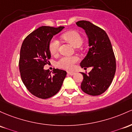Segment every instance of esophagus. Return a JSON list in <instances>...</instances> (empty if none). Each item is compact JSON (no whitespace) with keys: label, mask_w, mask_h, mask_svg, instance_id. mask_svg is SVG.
Listing matches in <instances>:
<instances>
[{"label":"esophagus","mask_w":132,"mask_h":132,"mask_svg":"<svg viewBox=\"0 0 132 132\" xmlns=\"http://www.w3.org/2000/svg\"><path fill=\"white\" fill-rule=\"evenodd\" d=\"M68 73L69 75H71V76H73V75H75V72H73V71H68Z\"/></svg>","instance_id":"1"}]
</instances>
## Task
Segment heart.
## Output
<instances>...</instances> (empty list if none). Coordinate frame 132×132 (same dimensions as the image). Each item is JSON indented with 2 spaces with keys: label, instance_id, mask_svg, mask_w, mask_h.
<instances>
[{
  "label": "heart",
  "instance_id": "b5f03b06",
  "mask_svg": "<svg viewBox=\"0 0 132 132\" xmlns=\"http://www.w3.org/2000/svg\"><path fill=\"white\" fill-rule=\"evenodd\" d=\"M62 37L69 43H71L75 47H79L82 43L81 36L77 31H71L64 33ZM59 42L56 38H53L50 41L49 45L50 53L53 55H56L59 52ZM79 61L78 56H64L57 62V66L61 68L65 69H72L75 66V64Z\"/></svg>",
  "mask_w": 132,
  "mask_h": 132
}]
</instances>
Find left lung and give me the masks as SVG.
Masks as SVG:
<instances>
[{
    "label": "left lung",
    "instance_id": "obj_1",
    "mask_svg": "<svg viewBox=\"0 0 132 132\" xmlns=\"http://www.w3.org/2000/svg\"><path fill=\"white\" fill-rule=\"evenodd\" d=\"M88 36L89 50L80 63L81 68L92 67L88 75L81 73L82 92L92 96L103 93L110 86L116 71V60L109 37L104 30L87 21L76 23Z\"/></svg>",
    "mask_w": 132,
    "mask_h": 132
}]
</instances>
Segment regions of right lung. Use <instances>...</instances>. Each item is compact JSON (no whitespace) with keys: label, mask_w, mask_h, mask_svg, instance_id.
I'll list each match as a JSON object with an SVG mask.
<instances>
[{"label":"right lung","mask_w":132,"mask_h":132,"mask_svg":"<svg viewBox=\"0 0 132 132\" xmlns=\"http://www.w3.org/2000/svg\"><path fill=\"white\" fill-rule=\"evenodd\" d=\"M64 28L41 26L29 34L22 44L19 63L22 81L37 98L47 99L56 95L66 76V71L61 69H54L53 75L44 69L51 58V40Z\"/></svg>","instance_id":"add662e5"}]
</instances>
